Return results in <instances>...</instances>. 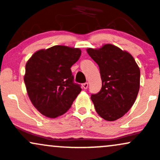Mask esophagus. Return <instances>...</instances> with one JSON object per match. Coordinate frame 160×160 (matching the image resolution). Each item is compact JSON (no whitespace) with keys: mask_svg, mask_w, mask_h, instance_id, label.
<instances>
[{"mask_svg":"<svg viewBox=\"0 0 160 160\" xmlns=\"http://www.w3.org/2000/svg\"><path fill=\"white\" fill-rule=\"evenodd\" d=\"M88 83H84L82 84V87H83V89H87V87H88Z\"/></svg>","mask_w":160,"mask_h":160,"instance_id":"34e87169","label":"esophagus"}]
</instances>
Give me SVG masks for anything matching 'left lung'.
I'll return each mask as SVG.
<instances>
[{
    "mask_svg": "<svg viewBox=\"0 0 160 160\" xmlns=\"http://www.w3.org/2000/svg\"><path fill=\"white\" fill-rule=\"evenodd\" d=\"M87 50L98 64L102 79L101 90L91 95L95 110L104 120H118L137 99L140 82L139 67L130 53L114 45Z\"/></svg>",
    "mask_w": 160,
    "mask_h": 160,
    "instance_id": "1",
    "label": "left lung"
}]
</instances>
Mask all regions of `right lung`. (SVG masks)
I'll return each instance as SVG.
<instances>
[{"instance_id":"obj_1","label":"right lung","mask_w":160,"mask_h":160,"mask_svg":"<svg viewBox=\"0 0 160 160\" xmlns=\"http://www.w3.org/2000/svg\"><path fill=\"white\" fill-rule=\"evenodd\" d=\"M81 50L57 45L33 54L25 67L24 83L31 101L40 113L50 118L63 115L82 90L73 82L70 67Z\"/></svg>"}]
</instances>
